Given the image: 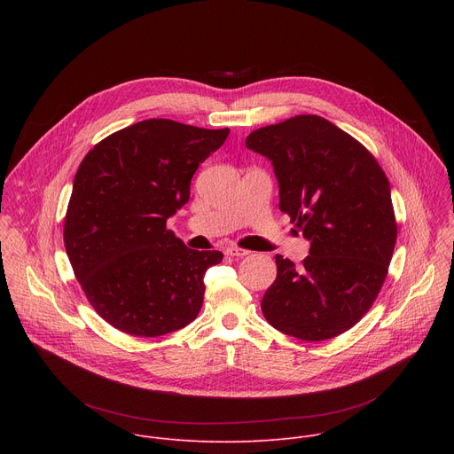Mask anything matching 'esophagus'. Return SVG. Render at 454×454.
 <instances>
[{
  "instance_id": "34e87169",
  "label": "esophagus",
  "mask_w": 454,
  "mask_h": 454,
  "mask_svg": "<svg viewBox=\"0 0 454 454\" xmlns=\"http://www.w3.org/2000/svg\"><path fill=\"white\" fill-rule=\"evenodd\" d=\"M226 254H230V256H235V258H242V256L249 254V251H247V249H242V247H235V246H230V247H226Z\"/></svg>"
}]
</instances>
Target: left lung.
<instances>
[{
  "instance_id": "left-lung-1",
  "label": "left lung",
  "mask_w": 454,
  "mask_h": 454,
  "mask_svg": "<svg viewBox=\"0 0 454 454\" xmlns=\"http://www.w3.org/2000/svg\"><path fill=\"white\" fill-rule=\"evenodd\" d=\"M246 147L271 160L278 208L310 240L300 268L275 256L264 317L301 341L347 333L375 301L397 242L384 170L363 144L317 114L256 129Z\"/></svg>"
}]
</instances>
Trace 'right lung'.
Instances as JSON below:
<instances>
[{
	"instance_id": "right-lung-1",
	"label": "right lung",
	"mask_w": 454,
	"mask_h": 454,
	"mask_svg": "<svg viewBox=\"0 0 454 454\" xmlns=\"http://www.w3.org/2000/svg\"><path fill=\"white\" fill-rule=\"evenodd\" d=\"M230 129L167 118L129 125L82 160L64 217L74 273L111 327L158 338L198 317L205 273L221 251L190 249L167 219L190 198V181Z\"/></svg>"
}]
</instances>
